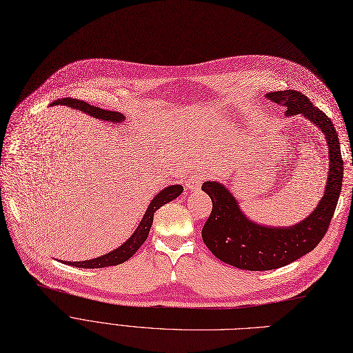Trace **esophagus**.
Segmentation results:
<instances>
[{"mask_svg":"<svg viewBox=\"0 0 353 353\" xmlns=\"http://www.w3.org/2000/svg\"><path fill=\"white\" fill-rule=\"evenodd\" d=\"M203 181H204V178L201 175H191L185 182V187L190 191H198L201 188V185H203Z\"/></svg>","mask_w":353,"mask_h":353,"instance_id":"34e87169","label":"esophagus"}]
</instances>
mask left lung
Instances as JSON below:
<instances>
[{"label":"left lung","instance_id":"obj_1","mask_svg":"<svg viewBox=\"0 0 353 353\" xmlns=\"http://www.w3.org/2000/svg\"><path fill=\"white\" fill-rule=\"evenodd\" d=\"M274 103L286 106V116L301 114L313 122L329 146V175L325 194L314 211L292 227H267L248 220L237 199L216 181H205L203 191L212 201V211L201 231L205 245L221 261L243 270L264 272L284 267L303 257L322 241L342 191L343 159L338 132L329 117L300 92L267 93Z\"/></svg>","mask_w":353,"mask_h":353}]
</instances>
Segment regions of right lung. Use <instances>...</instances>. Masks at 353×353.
<instances>
[{"label": "right lung", "instance_id": "add662e5", "mask_svg": "<svg viewBox=\"0 0 353 353\" xmlns=\"http://www.w3.org/2000/svg\"><path fill=\"white\" fill-rule=\"evenodd\" d=\"M52 105H67L73 109L81 110L88 113L89 116L96 117V119L105 121V122H113V123H121L125 116L121 112H112V110H105L100 109L96 106H92L83 100H77V99H59L56 102H53ZM183 191V188L181 185H171L163 188L154 199L152 203L149 204L143 218L141 220V224L138 225L137 231L132 234V236L126 240V243H123L121 247L114 248L110 253L97 257V259H92V260H85V261H64L65 264L69 265H74V267H81V268H102V267H109V265H117L121 263H125L126 260H129L133 254L137 253L139 250V247L145 243V240L148 239V234L150 227H152L154 223V214L157 210H159L162 205L171 203L172 199H175L178 195H181Z\"/></svg>", "mask_w": 353, "mask_h": 353}]
</instances>
